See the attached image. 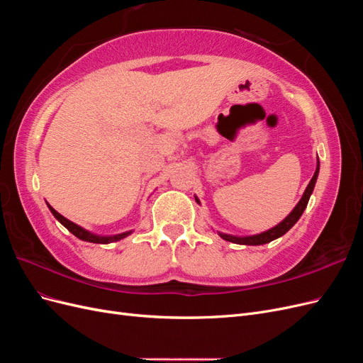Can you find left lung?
Instances as JSON below:
<instances>
[{"instance_id": "1", "label": "left lung", "mask_w": 363, "mask_h": 363, "mask_svg": "<svg viewBox=\"0 0 363 363\" xmlns=\"http://www.w3.org/2000/svg\"><path fill=\"white\" fill-rule=\"evenodd\" d=\"M318 172H320V162H318V167H316V171L313 174V177L309 183V186H307L306 191H304V195L303 199L300 200V203L295 206L294 211L283 219V221L276 225L274 228L268 230V232H263L260 235H256V236H247V238H236V236H230V235H224V233H219V236H221L223 239L228 240V242H233V244H240V245H262V244H268L271 242V240L277 239L280 236H283L284 233L288 232V230L298 221L300 216L303 215L304 208L307 206V203H309V199H311V194L315 188V183H316V177H318Z\"/></svg>"}]
</instances>
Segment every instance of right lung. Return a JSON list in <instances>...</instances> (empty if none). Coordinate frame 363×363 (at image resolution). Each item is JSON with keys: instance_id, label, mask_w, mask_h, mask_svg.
Masks as SVG:
<instances>
[{"instance_id": "right-lung-1", "label": "right lung", "mask_w": 363, "mask_h": 363, "mask_svg": "<svg viewBox=\"0 0 363 363\" xmlns=\"http://www.w3.org/2000/svg\"><path fill=\"white\" fill-rule=\"evenodd\" d=\"M48 207H50L51 213H52L54 216H56V218L59 219V221H60L65 227H67L74 236H77V238L82 239V240H86V242H94V244H108V242H115V240H119V239L125 238L127 235H130V232H128V233L116 235V236H111V238H106V236H95V235H92V233H89V232H86V230H83L82 227H79L77 224L71 223L69 219H67L65 216H62L57 211H54V208H52L51 206H48Z\"/></svg>"}]
</instances>
